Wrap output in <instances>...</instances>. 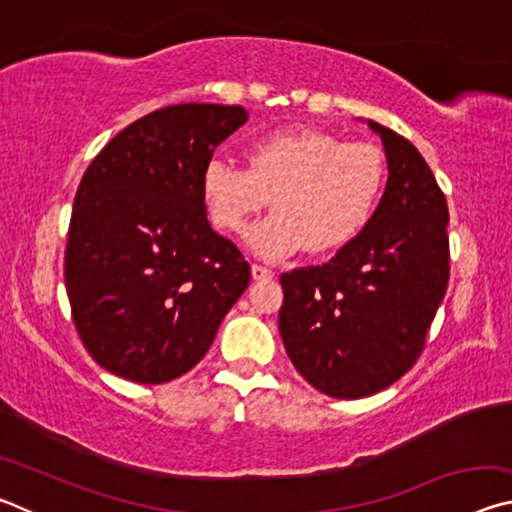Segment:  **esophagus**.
Listing matches in <instances>:
<instances>
[{"label": "esophagus", "mask_w": 512, "mask_h": 512, "mask_svg": "<svg viewBox=\"0 0 512 512\" xmlns=\"http://www.w3.org/2000/svg\"><path fill=\"white\" fill-rule=\"evenodd\" d=\"M250 275H253L255 282H266V280H271V277H273V271H268L266 266L253 264V266H250Z\"/></svg>", "instance_id": "esophagus-1"}]
</instances>
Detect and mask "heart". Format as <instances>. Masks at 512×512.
I'll list each match as a JSON object with an SVG mask.
<instances>
[{"mask_svg": "<svg viewBox=\"0 0 512 512\" xmlns=\"http://www.w3.org/2000/svg\"><path fill=\"white\" fill-rule=\"evenodd\" d=\"M248 167L210 158L201 196L212 223L237 235L268 205L273 214L248 230L255 255H327L368 228L386 185V164L370 144H350L316 128H291L250 142Z\"/></svg>", "mask_w": 512, "mask_h": 512, "instance_id": "obj_1", "label": "heart"}]
</instances>
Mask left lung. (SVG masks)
<instances>
[{"mask_svg": "<svg viewBox=\"0 0 512 512\" xmlns=\"http://www.w3.org/2000/svg\"><path fill=\"white\" fill-rule=\"evenodd\" d=\"M388 180L361 235L327 264L280 277V334L293 366L336 400L384 391L420 357L449 280L447 201L420 151L368 119Z\"/></svg>", "mask_w": 512, "mask_h": 512, "instance_id": "1", "label": "left lung"}]
</instances>
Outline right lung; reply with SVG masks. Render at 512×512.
<instances>
[{
  "mask_svg": "<svg viewBox=\"0 0 512 512\" xmlns=\"http://www.w3.org/2000/svg\"><path fill=\"white\" fill-rule=\"evenodd\" d=\"M248 121L241 106L180 103L103 146L74 198L65 253L72 318L92 359L164 384L205 357L250 266L210 228L201 171Z\"/></svg>",
  "mask_w": 512,
  "mask_h": 512,
  "instance_id": "obj_1",
  "label": "right lung"
}]
</instances>
